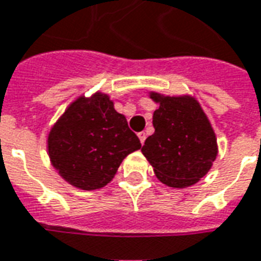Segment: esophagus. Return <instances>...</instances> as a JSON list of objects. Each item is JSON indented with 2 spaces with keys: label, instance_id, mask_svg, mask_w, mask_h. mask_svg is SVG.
Here are the masks:
<instances>
[{
  "label": "esophagus",
  "instance_id": "obj_1",
  "mask_svg": "<svg viewBox=\"0 0 261 261\" xmlns=\"http://www.w3.org/2000/svg\"><path fill=\"white\" fill-rule=\"evenodd\" d=\"M139 136V139H140V143H142V144H144V142H146V138H147V135L144 132H140L138 135Z\"/></svg>",
  "mask_w": 261,
  "mask_h": 261
}]
</instances>
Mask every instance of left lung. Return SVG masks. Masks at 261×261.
Here are the masks:
<instances>
[{"instance_id": "left-lung-1", "label": "left lung", "mask_w": 261, "mask_h": 261, "mask_svg": "<svg viewBox=\"0 0 261 261\" xmlns=\"http://www.w3.org/2000/svg\"><path fill=\"white\" fill-rule=\"evenodd\" d=\"M160 105L152 115L155 132L142 147L155 176L169 187L184 189L206 175L217 156L216 135L201 105L191 96L150 93Z\"/></svg>"}]
</instances>
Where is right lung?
I'll use <instances>...</instances> for the list:
<instances>
[{
    "instance_id": "1",
    "label": "right lung",
    "mask_w": 261,
    "mask_h": 261,
    "mask_svg": "<svg viewBox=\"0 0 261 261\" xmlns=\"http://www.w3.org/2000/svg\"><path fill=\"white\" fill-rule=\"evenodd\" d=\"M140 147L125 115L117 113L110 96L101 92L72 101L48 135L55 169L71 186L86 191L110 183L123 158Z\"/></svg>"
}]
</instances>
